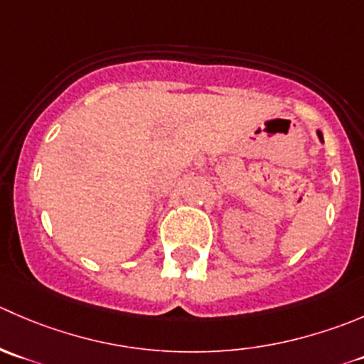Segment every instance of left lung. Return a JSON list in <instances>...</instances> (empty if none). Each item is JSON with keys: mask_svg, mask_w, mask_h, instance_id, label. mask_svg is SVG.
I'll return each instance as SVG.
<instances>
[{"mask_svg": "<svg viewBox=\"0 0 364 364\" xmlns=\"http://www.w3.org/2000/svg\"><path fill=\"white\" fill-rule=\"evenodd\" d=\"M316 133H318V139L322 140V142H323V139H322V133H320V132H316Z\"/></svg>", "mask_w": 364, "mask_h": 364, "instance_id": "8db88e82", "label": "left lung"}]
</instances>
